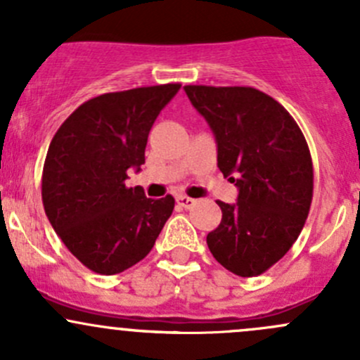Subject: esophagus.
<instances>
[{"label": "esophagus", "instance_id": "obj_1", "mask_svg": "<svg viewBox=\"0 0 360 360\" xmlns=\"http://www.w3.org/2000/svg\"><path fill=\"white\" fill-rule=\"evenodd\" d=\"M195 199H192V198H187V195H176V205L179 206H181V207H194L195 206Z\"/></svg>", "mask_w": 360, "mask_h": 360}]
</instances>
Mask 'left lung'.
Masks as SVG:
<instances>
[{
	"label": "left lung",
	"instance_id": "8db88e82",
	"mask_svg": "<svg viewBox=\"0 0 360 360\" xmlns=\"http://www.w3.org/2000/svg\"><path fill=\"white\" fill-rule=\"evenodd\" d=\"M217 140L218 168L237 202L217 201L221 221L206 237L218 263L240 277L269 270L290 251L310 211L314 168L309 146L277 100L250 86L184 88Z\"/></svg>",
	"mask_w": 360,
	"mask_h": 360
}]
</instances>
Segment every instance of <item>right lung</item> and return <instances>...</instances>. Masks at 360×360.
<instances>
[{"label": "right lung", "mask_w": 360, "mask_h": 360, "mask_svg": "<svg viewBox=\"0 0 360 360\" xmlns=\"http://www.w3.org/2000/svg\"><path fill=\"white\" fill-rule=\"evenodd\" d=\"M179 83L103 94L77 107L55 133L43 166L44 213L62 243L102 276L149 255L175 199H149L128 187V169L146 162L155 117Z\"/></svg>", "instance_id": "right-lung-1"}]
</instances>
